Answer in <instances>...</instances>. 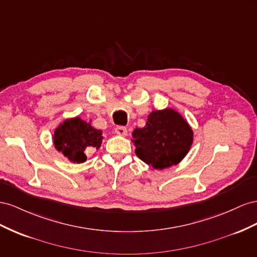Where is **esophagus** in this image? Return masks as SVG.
I'll use <instances>...</instances> for the list:
<instances>
[{
	"instance_id": "esophagus-1",
	"label": "esophagus",
	"mask_w": 257,
	"mask_h": 257,
	"mask_svg": "<svg viewBox=\"0 0 257 257\" xmlns=\"http://www.w3.org/2000/svg\"><path fill=\"white\" fill-rule=\"evenodd\" d=\"M115 133H116L117 135H119V136L126 137V136H127V134H128V130H127V128H126V127H123V126H118V127H116V128H115Z\"/></svg>"
}]
</instances>
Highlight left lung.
<instances>
[{
    "mask_svg": "<svg viewBox=\"0 0 257 257\" xmlns=\"http://www.w3.org/2000/svg\"><path fill=\"white\" fill-rule=\"evenodd\" d=\"M133 137L137 156L159 170L178 165L193 143L187 121L171 108L153 111L144 128L135 129Z\"/></svg>",
    "mask_w": 257,
    "mask_h": 257,
    "instance_id": "1",
    "label": "left lung"
}]
</instances>
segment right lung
<instances>
[{
	"label": "right lung",
	"instance_id": "add662e5",
	"mask_svg": "<svg viewBox=\"0 0 257 257\" xmlns=\"http://www.w3.org/2000/svg\"><path fill=\"white\" fill-rule=\"evenodd\" d=\"M102 139L101 130L94 129L89 122L75 117L63 121L56 129L54 144L65 157L79 164L87 159V150L100 148Z\"/></svg>",
	"mask_w": 257,
	"mask_h": 257
}]
</instances>
